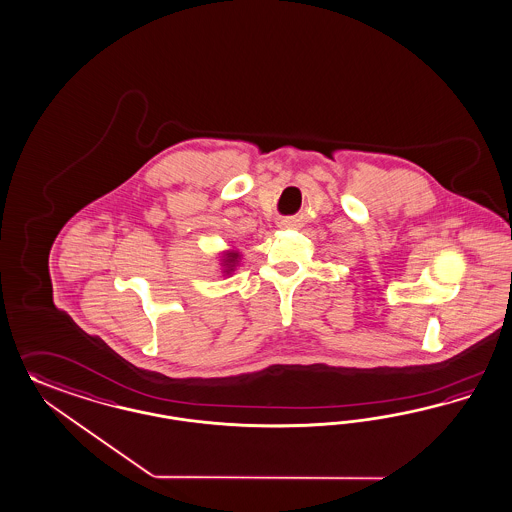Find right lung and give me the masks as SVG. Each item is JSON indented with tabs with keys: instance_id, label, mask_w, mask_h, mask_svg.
Listing matches in <instances>:
<instances>
[{
	"instance_id": "1",
	"label": "right lung",
	"mask_w": 512,
	"mask_h": 512,
	"mask_svg": "<svg viewBox=\"0 0 512 512\" xmlns=\"http://www.w3.org/2000/svg\"><path fill=\"white\" fill-rule=\"evenodd\" d=\"M223 261H225V265H227V270H225V272L229 274L230 270H232V266L238 263V253H234V251H232V253H227V259H223Z\"/></svg>"
}]
</instances>
